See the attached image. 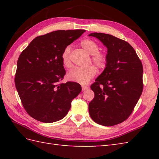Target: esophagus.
I'll return each instance as SVG.
<instances>
[{
  "label": "esophagus",
  "mask_w": 159,
  "mask_h": 159,
  "mask_svg": "<svg viewBox=\"0 0 159 159\" xmlns=\"http://www.w3.org/2000/svg\"><path fill=\"white\" fill-rule=\"evenodd\" d=\"M82 89H83V90H87V89H89V87L88 86H87V85H82Z\"/></svg>",
  "instance_id": "obj_1"
}]
</instances>
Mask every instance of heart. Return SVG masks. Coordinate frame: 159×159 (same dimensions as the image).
Returning a JSON list of instances; mask_svg holds the SVG:
<instances>
[{"mask_svg":"<svg viewBox=\"0 0 159 159\" xmlns=\"http://www.w3.org/2000/svg\"><path fill=\"white\" fill-rule=\"evenodd\" d=\"M82 48L92 55V61L94 65L98 68L103 69L106 67L108 58L105 53L99 51L100 47L96 42L91 39H85L80 42ZM71 46H67L63 50L61 55L62 63L66 68L72 67L71 61ZM97 70L96 67L91 66L85 68L76 67L71 70L67 74V79L71 81L79 83L80 84H86L96 75Z\"/></svg>","mask_w":159,"mask_h":159,"instance_id":"b5f03b06","label":"heart"}]
</instances>
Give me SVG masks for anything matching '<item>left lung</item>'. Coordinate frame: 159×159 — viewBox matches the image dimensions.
Returning a JSON list of instances; mask_svg holds the SVG:
<instances>
[{"label": "left lung", "instance_id": "8db88e82", "mask_svg": "<svg viewBox=\"0 0 159 159\" xmlns=\"http://www.w3.org/2000/svg\"><path fill=\"white\" fill-rule=\"evenodd\" d=\"M108 49V62L103 72L91 85L94 98L89 104L92 119L105 126L127 120L142 93L143 66L130 43L109 34H89Z\"/></svg>", "mask_w": 159, "mask_h": 159}]
</instances>
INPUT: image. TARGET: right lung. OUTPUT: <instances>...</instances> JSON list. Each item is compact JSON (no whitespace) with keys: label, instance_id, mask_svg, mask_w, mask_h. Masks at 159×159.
<instances>
[{"label":"right lung","instance_id":"1","mask_svg":"<svg viewBox=\"0 0 159 159\" xmlns=\"http://www.w3.org/2000/svg\"><path fill=\"white\" fill-rule=\"evenodd\" d=\"M85 31L59 30L39 35L20 55L15 85L24 109L35 120L44 123L61 120L81 92L76 82L61 83L66 74L61 55Z\"/></svg>","mask_w":159,"mask_h":159}]
</instances>
